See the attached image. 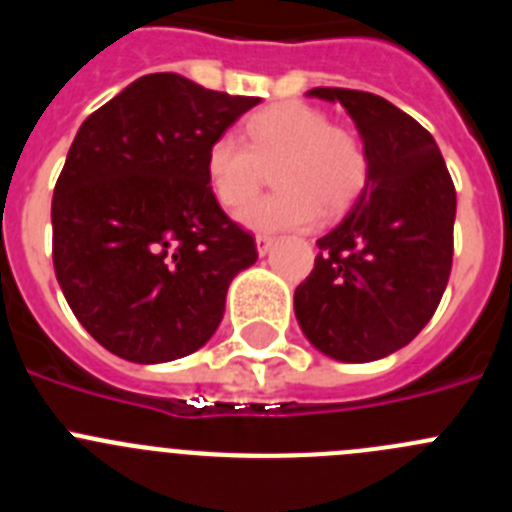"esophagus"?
Returning <instances> with one entry per match:
<instances>
[{
	"label": "esophagus",
	"instance_id": "esophagus-1",
	"mask_svg": "<svg viewBox=\"0 0 512 512\" xmlns=\"http://www.w3.org/2000/svg\"><path fill=\"white\" fill-rule=\"evenodd\" d=\"M276 243L274 236H266V233H259L256 236V248H259V256H266V253L271 251V246Z\"/></svg>",
	"mask_w": 512,
	"mask_h": 512
}]
</instances>
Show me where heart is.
<instances>
[{"label": "heart", "instance_id": "1", "mask_svg": "<svg viewBox=\"0 0 512 512\" xmlns=\"http://www.w3.org/2000/svg\"><path fill=\"white\" fill-rule=\"evenodd\" d=\"M246 144L223 134L205 152V177L225 210H241L275 167L280 190L241 213L256 231L309 228L320 208L337 215L353 205L368 180V152L355 131L330 124L325 111L299 101L266 106L246 119Z\"/></svg>", "mask_w": 512, "mask_h": 512}]
</instances>
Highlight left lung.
Returning <instances> with one entry per match:
<instances>
[{
    "mask_svg": "<svg viewBox=\"0 0 512 512\" xmlns=\"http://www.w3.org/2000/svg\"><path fill=\"white\" fill-rule=\"evenodd\" d=\"M309 96L345 106L370 170L353 210L317 241L294 314L320 353L370 363L409 345L437 312L452 271L457 192L434 137L391 101L350 88Z\"/></svg>",
    "mask_w": 512,
    "mask_h": 512,
    "instance_id": "8db88e82",
    "label": "left lung"
}]
</instances>
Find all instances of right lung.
I'll list each match as a JSON object with an SVG mask.
<instances>
[{"label": "right lung", "instance_id": "add662e5", "mask_svg": "<svg viewBox=\"0 0 512 512\" xmlns=\"http://www.w3.org/2000/svg\"><path fill=\"white\" fill-rule=\"evenodd\" d=\"M261 98L142 75L81 124L53 192V264L83 327L131 363L203 348L256 241L210 192L205 152Z\"/></svg>", "mask_w": 512, "mask_h": 512}]
</instances>
